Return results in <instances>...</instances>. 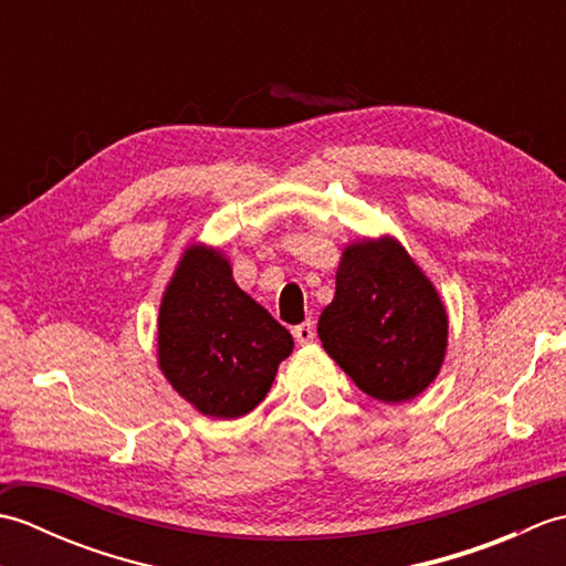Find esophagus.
Masks as SVG:
<instances>
[{
    "label": "esophagus",
    "mask_w": 566,
    "mask_h": 566,
    "mask_svg": "<svg viewBox=\"0 0 566 566\" xmlns=\"http://www.w3.org/2000/svg\"><path fill=\"white\" fill-rule=\"evenodd\" d=\"M292 333H294V338H296L298 345H308L311 340H314V335H316L314 326H311V321L302 323V326H296Z\"/></svg>",
    "instance_id": "esophagus-1"
}]
</instances>
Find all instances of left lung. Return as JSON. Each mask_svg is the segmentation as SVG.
Returning <instances> with one entry per match:
<instances>
[{
  "mask_svg": "<svg viewBox=\"0 0 566 566\" xmlns=\"http://www.w3.org/2000/svg\"><path fill=\"white\" fill-rule=\"evenodd\" d=\"M318 338L367 396L384 403L423 394L448 353V308L394 235L347 243Z\"/></svg>",
  "mask_w": 566,
  "mask_h": 566,
  "instance_id": "1",
  "label": "left lung"
}]
</instances>
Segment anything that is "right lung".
<instances>
[{
  "instance_id": "right-lung-1",
  "label": "right lung",
  "mask_w": 566,
  "mask_h": 566,
  "mask_svg": "<svg viewBox=\"0 0 566 566\" xmlns=\"http://www.w3.org/2000/svg\"><path fill=\"white\" fill-rule=\"evenodd\" d=\"M294 338L233 280L223 250L191 243L158 314V367L182 399L211 418H240L268 396Z\"/></svg>"
}]
</instances>
